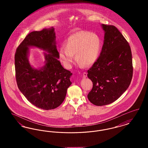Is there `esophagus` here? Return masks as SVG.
<instances>
[{
    "label": "esophagus",
    "mask_w": 148,
    "mask_h": 148,
    "mask_svg": "<svg viewBox=\"0 0 148 148\" xmlns=\"http://www.w3.org/2000/svg\"><path fill=\"white\" fill-rule=\"evenodd\" d=\"M86 77H87V73L86 72H84L83 73V77H84V78H85Z\"/></svg>",
    "instance_id": "1"
}]
</instances>
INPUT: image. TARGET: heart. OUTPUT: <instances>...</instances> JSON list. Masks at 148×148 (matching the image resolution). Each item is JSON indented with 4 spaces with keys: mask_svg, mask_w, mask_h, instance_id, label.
<instances>
[{
    "mask_svg": "<svg viewBox=\"0 0 148 148\" xmlns=\"http://www.w3.org/2000/svg\"><path fill=\"white\" fill-rule=\"evenodd\" d=\"M101 40L98 35L89 32L80 31L70 35L59 51V57L64 65L70 68L74 54L80 64L88 66L94 63L100 53Z\"/></svg>",
    "mask_w": 148,
    "mask_h": 148,
    "instance_id": "b5f03b06",
    "label": "heart"
}]
</instances>
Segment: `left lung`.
Listing matches in <instances>:
<instances>
[{"mask_svg":"<svg viewBox=\"0 0 148 148\" xmlns=\"http://www.w3.org/2000/svg\"><path fill=\"white\" fill-rule=\"evenodd\" d=\"M102 27L105 32L102 50L87 75L92 82L88 98L97 106L119 98L129 87L133 73L132 51L125 38L114 25L102 24Z\"/></svg>","mask_w":148,"mask_h":148,"instance_id":"left-lung-1","label":"left lung"}]
</instances>
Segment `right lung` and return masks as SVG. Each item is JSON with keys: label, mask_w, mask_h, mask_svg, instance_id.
Returning <instances> with one entry per match:
<instances>
[{"label": "right lung", "mask_w": 148, "mask_h": 148, "mask_svg": "<svg viewBox=\"0 0 148 148\" xmlns=\"http://www.w3.org/2000/svg\"><path fill=\"white\" fill-rule=\"evenodd\" d=\"M47 51L46 65L35 70L27 59L28 47ZM56 33L53 27L34 31L26 36L15 54V77L19 89L32 104L44 110L53 109L63 102L71 84V71L65 69L58 58Z\"/></svg>", "instance_id": "add662e5"}]
</instances>
